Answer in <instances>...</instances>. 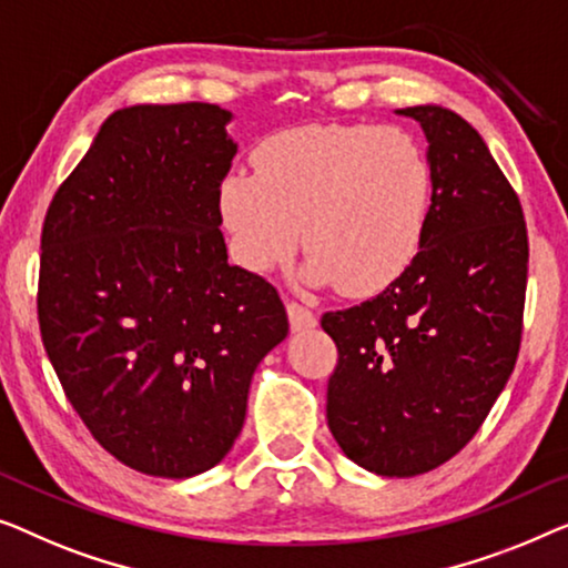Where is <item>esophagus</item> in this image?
Segmentation results:
<instances>
[{"label":"esophagus","instance_id":"obj_1","mask_svg":"<svg viewBox=\"0 0 568 568\" xmlns=\"http://www.w3.org/2000/svg\"><path fill=\"white\" fill-rule=\"evenodd\" d=\"M287 318H291V329L303 332L316 326V314L308 306H303L298 301H287Z\"/></svg>","mask_w":568,"mask_h":568}]
</instances>
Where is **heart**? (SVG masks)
<instances>
[{"label":"heart","instance_id":"b5f03b06","mask_svg":"<svg viewBox=\"0 0 568 568\" xmlns=\"http://www.w3.org/2000/svg\"><path fill=\"white\" fill-rule=\"evenodd\" d=\"M257 174L223 180L221 215L239 260L281 265L303 242L306 273L365 295L386 287L422 250L433 166L417 139L383 125H301L254 151Z\"/></svg>","mask_w":568,"mask_h":568}]
</instances>
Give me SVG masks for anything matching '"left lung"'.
<instances>
[{
  "label": "left lung",
  "instance_id": "left-lung-1",
  "mask_svg": "<svg viewBox=\"0 0 568 568\" xmlns=\"http://www.w3.org/2000/svg\"><path fill=\"white\" fill-rule=\"evenodd\" d=\"M427 135L433 203L422 250L386 291L326 311L337 345L326 422L349 460L417 476L470 443L523 342L527 226L476 128L437 105L404 108Z\"/></svg>",
  "mask_w": 568,
  "mask_h": 568
}]
</instances>
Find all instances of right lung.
<instances>
[{
    "label": "right lung",
    "instance_id": "obj_1",
    "mask_svg": "<svg viewBox=\"0 0 568 568\" xmlns=\"http://www.w3.org/2000/svg\"><path fill=\"white\" fill-rule=\"evenodd\" d=\"M229 118L207 102L118 110L43 221L48 361L94 440L149 476L221 463L254 367L287 334L275 285L231 265L219 229Z\"/></svg>",
    "mask_w": 568,
    "mask_h": 568
}]
</instances>
